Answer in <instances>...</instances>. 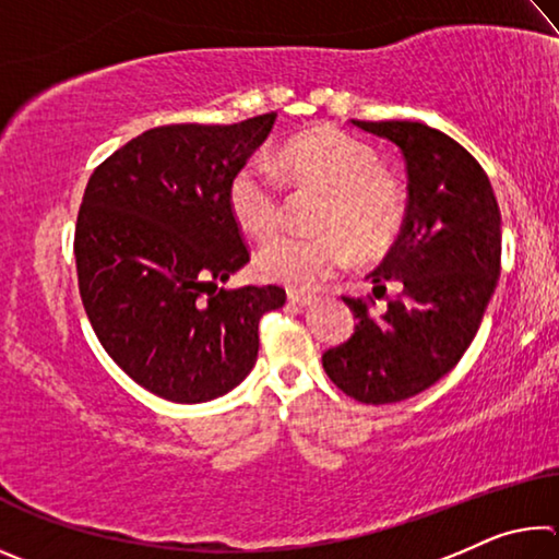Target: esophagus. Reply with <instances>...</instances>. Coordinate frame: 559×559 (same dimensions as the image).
Returning <instances> with one entry per match:
<instances>
[{
  "instance_id": "34e87169",
  "label": "esophagus",
  "mask_w": 559,
  "mask_h": 559,
  "mask_svg": "<svg viewBox=\"0 0 559 559\" xmlns=\"http://www.w3.org/2000/svg\"><path fill=\"white\" fill-rule=\"evenodd\" d=\"M288 302L293 308H308V306H313L316 298L313 296H302V293H288Z\"/></svg>"
}]
</instances>
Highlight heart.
Listing matches in <instances>:
<instances>
[{
  "label": "heart",
  "instance_id": "1",
  "mask_svg": "<svg viewBox=\"0 0 559 559\" xmlns=\"http://www.w3.org/2000/svg\"><path fill=\"white\" fill-rule=\"evenodd\" d=\"M278 167L306 185L330 192L320 214L323 234H286L257 257L263 281L293 290H313L353 261V246L365 257L390 249L406 216L402 185L382 173L377 150L337 128H316L283 147ZM229 206L243 231L257 239L276 234L286 216V194L276 169L249 163L229 182Z\"/></svg>",
  "mask_w": 559,
  "mask_h": 559
}]
</instances>
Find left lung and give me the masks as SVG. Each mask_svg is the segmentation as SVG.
Listing matches in <instances>:
<instances>
[{
	"mask_svg": "<svg viewBox=\"0 0 559 559\" xmlns=\"http://www.w3.org/2000/svg\"><path fill=\"white\" fill-rule=\"evenodd\" d=\"M402 150L406 216L370 276L374 298L400 281L402 296L380 318L362 298L343 296L357 323L330 347V380L362 404H394L449 374L478 333L500 276V210L484 167L456 140L424 122L353 120Z\"/></svg>",
	"mask_w": 559,
	"mask_h": 559,
	"instance_id": "left-lung-1",
	"label": "left lung"
}]
</instances>
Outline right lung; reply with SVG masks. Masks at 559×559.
<instances>
[{"mask_svg":"<svg viewBox=\"0 0 559 559\" xmlns=\"http://www.w3.org/2000/svg\"><path fill=\"white\" fill-rule=\"evenodd\" d=\"M276 112L234 126H163L100 163L75 222V271L93 330L122 372L179 404L231 392L253 370L278 286L219 288L249 263L229 182Z\"/></svg>","mask_w":559,"mask_h":559,"instance_id":"add662e5","label":"right lung"}]
</instances>
